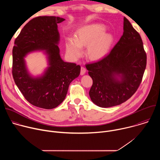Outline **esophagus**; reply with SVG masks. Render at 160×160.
I'll return each instance as SVG.
<instances>
[{"label": "esophagus", "mask_w": 160, "mask_h": 160, "mask_svg": "<svg viewBox=\"0 0 160 160\" xmlns=\"http://www.w3.org/2000/svg\"><path fill=\"white\" fill-rule=\"evenodd\" d=\"M85 73H86V69H85V68L82 66V67H81V71H80V75H85Z\"/></svg>", "instance_id": "1"}]
</instances>
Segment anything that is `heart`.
I'll return each instance as SVG.
<instances>
[{
  "label": "heart",
  "instance_id": "obj_1",
  "mask_svg": "<svg viewBox=\"0 0 160 160\" xmlns=\"http://www.w3.org/2000/svg\"><path fill=\"white\" fill-rule=\"evenodd\" d=\"M106 28L101 25H90L79 28L75 36L68 38L65 46L66 52L73 59L82 54L83 47L87 46L88 56L92 59H99L108 54L113 42V36L104 33Z\"/></svg>",
  "mask_w": 160,
  "mask_h": 160
}]
</instances>
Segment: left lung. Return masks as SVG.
<instances>
[{"label":"left lung","instance_id":"8db88e82","mask_svg":"<svg viewBox=\"0 0 160 160\" xmlns=\"http://www.w3.org/2000/svg\"><path fill=\"white\" fill-rule=\"evenodd\" d=\"M146 60L139 33L124 17L123 35L109 54L86 64L93 80L89 91L90 99L101 108L115 106L127 101L141 84Z\"/></svg>","mask_w":160,"mask_h":160}]
</instances>
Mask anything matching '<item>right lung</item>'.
Returning <instances> with one entry per match:
<instances>
[{
    "instance_id": "1",
    "label": "right lung",
    "mask_w": 160,
    "mask_h": 160,
    "mask_svg": "<svg viewBox=\"0 0 160 160\" xmlns=\"http://www.w3.org/2000/svg\"><path fill=\"white\" fill-rule=\"evenodd\" d=\"M65 19L38 16L30 20L16 38L12 49V76L25 98L32 105L53 109L65 99L70 83L80 73V66L64 62L60 56L58 24ZM42 51L48 66L40 76L29 72L25 61L30 53Z\"/></svg>"
}]
</instances>
